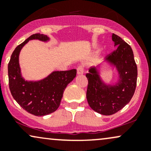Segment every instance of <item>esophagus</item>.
I'll use <instances>...</instances> for the list:
<instances>
[{"mask_svg":"<svg viewBox=\"0 0 151 151\" xmlns=\"http://www.w3.org/2000/svg\"><path fill=\"white\" fill-rule=\"evenodd\" d=\"M77 70L78 75H81V74H84V66L81 65H79L78 66Z\"/></svg>","mask_w":151,"mask_h":151,"instance_id":"34e87169","label":"esophagus"}]
</instances>
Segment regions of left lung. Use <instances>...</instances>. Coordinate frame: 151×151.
<instances>
[{
	"mask_svg": "<svg viewBox=\"0 0 151 151\" xmlns=\"http://www.w3.org/2000/svg\"><path fill=\"white\" fill-rule=\"evenodd\" d=\"M114 47L106 62L116 67L119 80L107 84L102 80L97 67H92L86 74L88 79L86 99L89 106L97 113L109 116L116 113L129 103L136 87L137 65L131 46L116 35H112Z\"/></svg>",
	"mask_w": 151,
	"mask_h": 151,
	"instance_id": "left-lung-1",
	"label": "left lung"
}]
</instances>
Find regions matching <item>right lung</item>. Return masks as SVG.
<instances>
[{
  "instance_id": "1",
  "label": "right lung",
  "mask_w": 151,
  "mask_h": 151,
  "mask_svg": "<svg viewBox=\"0 0 151 151\" xmlns=\"http://www.w3.org/2000/svg\"><path fill=\"white\" fill-rule=\"evenodd\" d=\"M31 40L47 42V35L34 34L15 48L8 63V80L12 96L28 113L42 116L55 111L60 106L67 84L77 74L75 69L68 71H55L40 81H27L22 77L19 65L20 50Z\"/></svg>"
}]
</instances>
